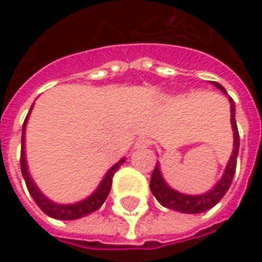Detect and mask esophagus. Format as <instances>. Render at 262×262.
Segmentation results:
<instances>
[{
	"instance_id": "esophagus-1",
	"label": "esophagus",
	"mask_w": 262,
	"mask_h": 262,
	"mask_svg": "<svg viewBox=\"0 0 262 262\" xmlns=\"http://www.w3.org/2000/svg\"><path fill=\"white\" fill-rule=\"evenodd\" d=\"M150 146V140L147 137H138L136 141V148H146Z\"/></svg>"
}]
</instances>
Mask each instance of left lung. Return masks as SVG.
<instances>
[{
  "instance_id": "1",
  "label": "left lung",
  "mask_w": 262,
  "mask_h": 262,
  "mask_svg": "<svg viewBox=\"0 0 262 262\" xmlns=\"http://www.w3.org/2000/svg\"><path fill=\"white\" fill-rule=\"evenodd\" d=\"M213 84L219 90H222L225 95H227L225 87L222 84L214 83V81H213ZM229 103H230V124H232V131H233V151L230 155V159L227 162L222 178L217 181L216 185L210 191H207L204 194L189 195V194L176 191L167 184L162 175L160 163L157 162L151 179H150V189H151V194L156 196L157 201L163 207L181 211V213H186V214H196V213H203V211H207L208 208L214 207L225 196L229 186L232 184L235 170H236V157L239 153V133H237L236 121H235L236 106H235L233 99H230V97H229Z\"/></svg>"
}]
</instances>
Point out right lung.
<instances>
[{
	"label": "right lung",
	"instance_id": "add662e5",
	"mask_svg": "<svg viewBox=\"0 0 262 262\" xmlns=\"http://www.w3.org/2000/svg\"><path fill=\"white\" fill-rule=\"evenodd\" d=\"M33 105L30 107L29 114L26 116L25 124H23V133H21V157H20L21 175L25 178L26 185H27V189H29L30 195L33 196V200H35L37 207L45 214H48L49 217H54V219H58V220H76V219H81V217L93 213L97 208H100L102 204L105 203V200L109 195V192H111L112 178L115 175L116 170L119 169V166L125 162V157H122L119 162H116L115 165L106 172L103 179L97 185V188H96L90 195L86 196L84 200L73 203V204H59V203H55V201L49 200L35 184L33 178H32L30 172H29L27 160H26V125H27V119H29V115H30L32 109H33Z\"/></svg>",
	"mask_w": 262,
	"mask_h": 262
}]
</instances>
